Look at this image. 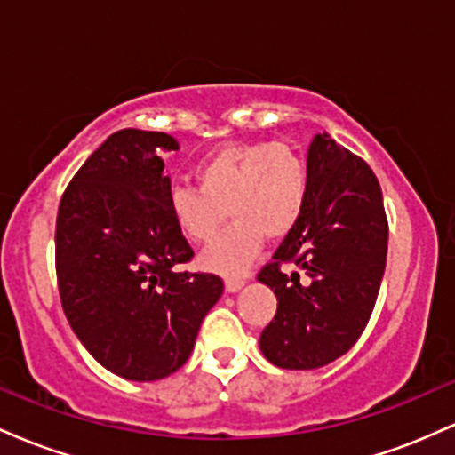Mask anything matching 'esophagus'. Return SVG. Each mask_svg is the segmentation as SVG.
Here are the masks:
<instances>
[{
  "label": "esophagus",
  "mask_w": 455,
  "mask_h": 455,
  "mask_svg": "<svg viewBox=\"0 0 455 455\" xmlns=\"http://www.w3.org/2000/svg\"><path fill=\"white\" fill-rule=\"evenodd\" d=\"M243 284H245L243 278H227V282H224V286H227L228 293H237Z\"/></svg>",
  "instance_id": "obj_1"
}]
</instances>
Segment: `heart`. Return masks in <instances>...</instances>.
<instances>
[{
	"label": "heart",
	"mask_w": 455,
	"mask_h": 455,
	"mask_svg": "<svg viewBox=\"0 0 455 455\" xmlns=\"http://www.w3.org/2000/svg\"><path fill=\"white\" fill-rule=\"evenodd\" d=\"M196 186L173 184L166 210L188 242L216 237L228 213L231 227L203 252L201 265L239 275L259 257L267 235L284 239L304 218L310 177L304 158L286 143L248 140L210 151L195 164Z\"/></svg>",
	"instance_id": "b5f03b06"
}]
</instances>
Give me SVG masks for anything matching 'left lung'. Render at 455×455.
Masks as SVG:
<instances>
[{
  "mask_svg": "<svg viewBox=\"0 0 455 455\" xmlns=\"http://www.w3.org/2000/svg\"><path fill=\"white\" fill-rule=\"evenodd\" d=\"M307 177L304 218L259 271L278 297L260 351L286 370L321 368L359 340L387 260L383 192L365 160L329 134H316ZM282 264H293L294 271L286 275Z\"/></svg>",
  "mask_w": 455,
  "mask_h": 455,
  "instance_id": "8db88e82",
  "label": "left lung"
}]
</instances>
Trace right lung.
I'll use <instances>...</instances> for the list:
<instances>
[{"label": "right lung", "instance_id": "right-lung-1", "mask_svg": "<svg viewBox=\"0 0 455 455\" xmlns=\"http://www.w3.org/2000/svg\"><path fill=\"white\" fill-rule=\"evenodd\" d=\"M164 132L126 128L76 171L60 201L55 271L61 307L83 347L130 380H158L188 362L220 299L213 274L177 271L195 250L166 210Z\"/></svg>", "mask_w": 455, "mask_h": 455}]
</instances>
